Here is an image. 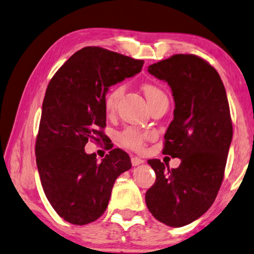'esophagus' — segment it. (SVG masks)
Listing matches in <instances>:
<instances>
[{
  "label": "esophagus",
  "mask_w": 254,
  "mask_h": 254,
  "mask_svg": "<svg viewBox=\"0 0 254 254\" xmlns=\"http://www.w3.org/2000/svg\"><path fill=\"white\" fill-rule=\"evenodd\" d=\"M143 162H144V161H143L140 158H137V156H132V158H131V163H132L133 167H137V165L142 164Z\"/></svg>",
  "instance_id": "1"
}]
</instances>
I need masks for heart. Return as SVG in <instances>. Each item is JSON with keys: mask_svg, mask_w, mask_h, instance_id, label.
<instances>
[{"mask_svg": "<svg viewBox=\"0 0 254 254\" xmlns=\"http://www.w3.org/2000/svg\"><path fill=\"white\" fill-rule=\"evenodd\" d=\"M143 91H144L146 100L147 102H149V104L154 102V101H156L160 98H162V96H165L162 90L159 89L158 86L152 85V84H145L143 86ZM122 93H123L122 86H115L108 92V94L105 95V100H104L105 111L108 113H112L114 111L119 102V99L121 98ZM149 136H150L149 133L141 132L134 127H127L121 133V134H120V141H121L123 145L130 147L132 150L139 151L142 149L143 145H144V141Z\"/></svg>", "mask_w": 254, "mask_h": 254, "instance_id": "b5f03b06", "label": "heart"}]
</instances>
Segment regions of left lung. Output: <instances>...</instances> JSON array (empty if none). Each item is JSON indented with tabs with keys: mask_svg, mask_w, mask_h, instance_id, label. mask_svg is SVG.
<instances>
[{
	"mask_svg": "<svg viewBox=\"0 0 254 254\" xmlns=\"http://www.w3.org/2000/svg\"><path fill=\"white\" fill-rule=\"evenodd\" d=\"M147 71L172 90L174 117L163 153L181 164L170 169L159 159L147 161L156 180L145 203L160 222L180 228L210 209L222 184L233 134L227 92L215 68L193 54L172 55Z\"/></svg>",
	"mask_w": 254,
	"mask_h": 254,
	"instance_id": "obj_1",
	"label": "left lung"
}]
</instances>
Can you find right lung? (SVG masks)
<instances>
[{"mask_svg":"<svg viewBox=\"0 0 254 254\" xmlns=\"http://www.w3.org/2000/svg\"><path fill=\"white\" fill-rule=\"evenodd\" d=\"M134 60L99 47L77 51L51 79L45 92L35 142L41 183L55 212L67 222L84 225L107 210L120 174L130 170V156L113 149L99 162L86 154L89 140L107 135L105 95L110 86L141 72Z\"/></svg>","mask_w":254,"mask_h":254,"instance_id":"add662e5","label":"right lung"}]
</instances>
